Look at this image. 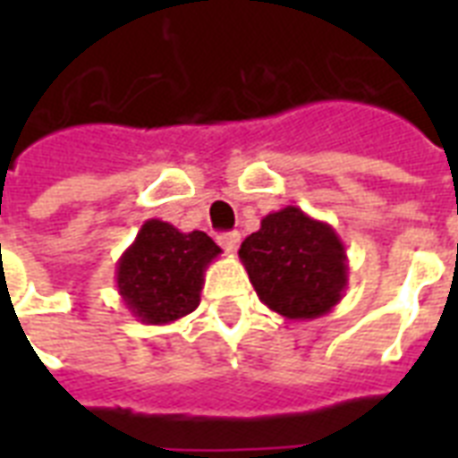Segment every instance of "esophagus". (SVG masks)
<instances>
[{"label": "esophagus", "instance_id": "obj_1", "mask_svg": "<svg viewBox=\"0 0 458 458\" xmlns=\"http://www.w3.org/2000/svg\"><path fill=\"white\" fill-rule=\"evenodd\" d=\"M218 240V244H221L223 250L225 251H237V244H240V233H221V235L216 237Z\"/></svg>", "mask_w": 458, "mask_h": 458}]
</instances>
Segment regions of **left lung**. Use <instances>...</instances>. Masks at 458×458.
I'll use <instances>...</instances> for the list:
<instances>
[{
	"label": "left lung",
	"mask_w": 458,
	"mask_h": 458,
	"mask_svg": "<svg viewBox=\"0 0 458 458\" xmlns=\"http://www.w3.org/2000/svg\"><path fill=\"white\" fill-rule=\"evenodd\" d=\"M237 254L259 300L287 320L326 316L347 290L344 242L330 223L311 218L300 207L266 216Z\"/></svg>",
	"instance_id": "obj_1"
}]
</instances>
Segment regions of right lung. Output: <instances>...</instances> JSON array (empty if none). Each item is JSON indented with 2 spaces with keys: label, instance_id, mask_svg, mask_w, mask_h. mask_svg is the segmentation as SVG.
I'll list each match as a JSON object with an SVG mask.
<instances>
[{
  "label": "right lung",
  "instance_id": "add662e5",
  "mask_svg": "<svg viewBox=\"0 0 458 458\" xmlns=\"http://www.w3.org/2000/svg\"><path fill=\"white\" fill-rule=\"evenodd\" d=\"M221 254L207 233H180L171 223L149 218L118 259V294L147 326L173 323L199 306L204 273Z\"/></svg>",
  "mask_w": 458,
  "mask_h": 458
}]
</instances>
